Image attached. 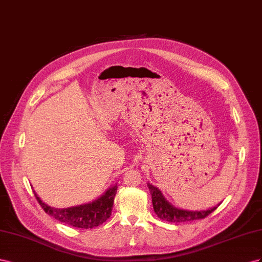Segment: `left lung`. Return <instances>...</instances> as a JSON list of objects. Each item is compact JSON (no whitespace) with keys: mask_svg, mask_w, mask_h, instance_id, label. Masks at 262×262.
<instances>
[{"mask_svg":"<svg viewBox=\"0 0 262 262\" xmlns=\"http://www.w3.org/2000/svg\"><path fill=\"white\" fill-rule=\"evenodd\" d=\"M149 191L151 194L152 199V206L154 211L159 219L167 221L170 223H181V222H190V221H196L201 219H205L207 215H210L214 212L219 205L213 206L207 210H200V211H191L185 210V208H179L172 205L170 202L164 198L162 192L150 183H147Z\"/></svg>","mask_w":262,"mask_h":262,"instance_id":"1","label":"left lung"}]
</instances>
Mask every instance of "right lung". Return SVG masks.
I'll return each instance as SVG.
<instances>
[{"label": "right lung", "mask_w": 262, "mask_h": 262, "mask_svg": "<svg viewBox=\"0 0 262 262\" xmlns=\"http://www.w3.org/2000/svg\"><path fill=\"white\" fill-rule=\"evenodd\" d=\"M116 185L117 184L111 186L100 198L92 202L67 208H56L49 206L46 203H43L35 191L34 193L38 203L48 215H51L52 217L59 222L64 223L66 225L88 229L99 226L110 219L117 191Z\"/></svg>", "instance_id": "right-lung-1"}]
</instances>
